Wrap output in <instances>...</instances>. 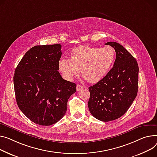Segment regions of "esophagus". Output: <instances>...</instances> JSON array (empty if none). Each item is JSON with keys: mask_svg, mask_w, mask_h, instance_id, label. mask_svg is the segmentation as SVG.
Masks as SVG:
<instances>
[{"mask_svg": "<svg viewBox=\"0 0 157 157\" xmlns=\"http://www.w3.org/2000/svg\"><path fill=\"white\" fill-rule=\"evenodd\" d=\"M82 88H83V86H81V85H78L77 86H76V90H77V91H79V90H82Z\"/></svg>", "mask_w": 157, "mask_h": 157, "instance_id": "obj_1", "label": "esophagus"}]
</instances>
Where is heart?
Segmentation results:
<instances>
[{
	"instance_id": "heart-1",
	"label": "heart",
	"mask_w": 157,
	"mask_h": 157,
	"mask_svg": "<svg viewBox=\"0 0 157 157\" xmlns=\"http://www.w3.org/2000/svg\"><path fill=\"white\" fill-rule=\"evenodd\" d=\"M115 59L116 52L110 46L100 48L82 45L71 51V59H60L59 67L67 80H72L81 70L82 76L88 82L95 83L107 76Z\"/></svg>"
}]
</instances>
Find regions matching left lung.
<instances>
[{
	"label": "left lung",
	"mask_w": 157,
	"mask_h": 157,
	"mask_svg": "<svg viewBox=\"0 0 157 157\" xmlns=\"http://www.w3.org/2000/svg\"><path fill=\"white\" fill-rule=\"evenodd\" d=\"M105 45L115 49L116 60L107 76L89 88L88 105L94 117L109 122L122 116L136 97L139 67L136 60L121 44L109 41Z\"/></svg>",
	"instance_id": "1"
}]
</instances>
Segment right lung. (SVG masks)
Returning a JSON list of instances; mask_svg holds the SVG:
<instances>
[{
	"label": "right lung",
	"mask_w": 157,
	"mask_h": 157,
	"mask_svg": "<svg viewBox=\"0 0 157 157\" xmlns=\"http://www.w3.org/2000/svg\"><path fill=\"white\" fill-rule=\"evenodd\" d=\"M61 45L31 48L16 67L14 75L16 100L19 109L32 122L50 126L65 115L67 101L76 85L60 76Z\"/></svg>",
	"instance_id": "1"
}]
</instances>
